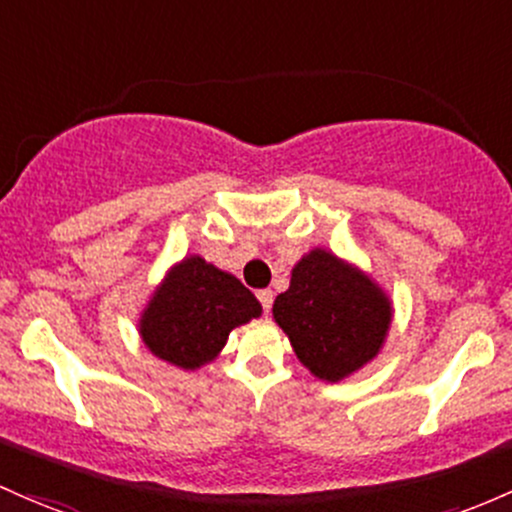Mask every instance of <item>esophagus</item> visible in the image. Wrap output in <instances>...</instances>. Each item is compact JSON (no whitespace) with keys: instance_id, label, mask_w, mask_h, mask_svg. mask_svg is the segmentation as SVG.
<instances>
[{"instance_id":"1","label":"esophagus","mask_w":512,"mask_h":512,"mask_svg":"<svg viewBox=\"0 0 512 512\" xmlns=\"http://www.w3.org/2000/svg\"><path fill=\"white\" fill-rule=\"evenodd\" d=\"M257 299H260V303H262V311L269 313V308H272V301H274V294H272V291H269V289L257 291Z\"/></svg>"}]
</instances>
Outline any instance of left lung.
<instances>
[{
	"label": "left lung",
	"mask_w": 512,
	"mask_h": 512,
	"mask_svg": "<svg viewBox=\"0 0 512 512\" xmlns=\"http://www.w3.org/2000/svg\"><path fill=\"white\" fill-rule=\"evenodd\" d=\"M272 313L303 367L335 384L379 355L393 308L369 274L316 247L291 269Z\"/></svg>",
	"instance_id": "obj_1"
}]
</instances>
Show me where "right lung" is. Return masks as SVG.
<instances>
[{"instance_id":"obj_1","label":"right lung","mask_w":512,"mask_h":512,"mask_svg":"<svg viewBox=\"0 0 512 512\" xmlns=\"http://www.w3.org/2000/svg\"><path fill=\"white\" fill-rule=\"evenodd\" d=\"M260 313V301L240 279L189 255L150 296L138 328L155 357L179 369H199L218 357L230 330Z\"/></svg>"}]
</instances>
